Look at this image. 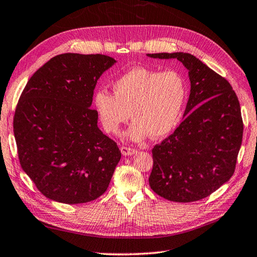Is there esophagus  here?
Listing matches in <instances>:
<instances>
[{
  "mask_svg": "<svg viewBox=\"0 0 257 257\" xmlns=\"http://www.w3.org/2000/svg\"><path fill=\"white\" fill-rule=\"evenodd\" d=\"M121 152L123 155H133L136 153V150L135 149H132V148H127V146H122L121 148Z\"/></svg>",
  "mask_w": 257,
  "mask_h": 257,
  "instance_id": "34e87169",
  "label": "esophagus"
}]
</instances>
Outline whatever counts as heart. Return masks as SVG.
<instances>
[{
    "label": "heart",
    "mask_w": 257,
    "mask_h": 257,
    "mask_svg": "<svg viewBox=\"0 0 257 257\" xmlns=\"http://www.w3.org/2000/svg\"><path fill=\"white\" fill-rule=\"evenodd\" d=\"M114 95L99 90L94 95L98 117L107 132L117 133L131 115L134 118L127 136L141 141L152 135L163 138L179 122L187 84L177 71L160 72L133 67L113 83Z\"/></svg>",
    "instance_id": "1"
}]
</instances>
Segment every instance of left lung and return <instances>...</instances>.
<instances>
[{"label":"left lung","instance_id":"1","mask_svg":"<svg viewBox=\"0 0 257 257\" xmlns=\"http://www.w3.org/2000/svg\"><path fill=\"white\" fill-rule=\"evenodd\" d=\"M148 56L177 59L191 81L184 119L152 150L150 186L172 202L202 200L234 174L243 139L238 98L226 78L194 55L177 52Z\"/></svg>","mask_w":257,"mask_h":257}]
</instances>
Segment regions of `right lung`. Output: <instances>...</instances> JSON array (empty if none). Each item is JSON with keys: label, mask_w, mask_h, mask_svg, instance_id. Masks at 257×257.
<instances>
[{"label": "right lung", "mask_w": 257, "mask_h": 257, "mask_svg": "<svg viewBox=\"0 0 257 257\" xmlns=\"http://www.w3.org/2000/svg\"><path fill=\"white\" fill-rule=\"evenodd\" d=\"M116 62L102 54H60L36 71L13 118L20 164L52 201L80 204L107 190L121 160L116 142L97 126L94 88Z\"/></svg>", "instance_id": "right-lung-1"}]
</instances>
